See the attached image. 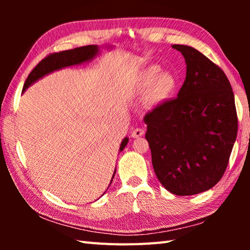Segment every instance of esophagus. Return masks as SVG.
<instances>
[{
    "mask_svg": "<svg viewBox=\"0 0 250 250\" xmlns=\"http://www.w3.org/2000/svg\"><path fill=\"white\" fill-rule=\"evenodd\" d=\"M143 134H145V130L140 129V128L134 129V130L131 131V137H132V138H140V137H142Z\"/></svg>",
    "mask_w": 250,
    "mask_h": 250,
    "instance_id": "1",
    "label": "esophagus"
}]
</instances>
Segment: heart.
<instances>
[{
  "instance_id": "b5f03b06",
  "label": "heart",
  "mask_w": 250,
  "mask_h": 250,
  "mask_svg": "<svg viewBox=\"0 0 250 250\" xmlns=\"http://www.w3.org/2000/svg\"><path fill=\"white\" fill-rule=\"evenodd\" d=\"M176 80L170 73H161L156 65H150L139 70L131 80V90L135 95L146 94L147 101L152 104H162L174 94Z\"/></svg>"
}]
</instances>
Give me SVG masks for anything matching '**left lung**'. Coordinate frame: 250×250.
<instances>
[{"label":"left lung","mask_w":250,"mask_h":250,"mask_svg":"<svg viewBox=\"0 0 250 250\" xmlns=\"http://www.w3.org/2000/svg\"><path fill=\"white\" fill-rule=\"evenodd\" d=\"M186 77L177 98L146 113V139L160 183L175 195H194L216 185L236 141L235 97L224 71L188 45Z\"/></svg>","instance_id":"left-lung-1"}]
</instances>
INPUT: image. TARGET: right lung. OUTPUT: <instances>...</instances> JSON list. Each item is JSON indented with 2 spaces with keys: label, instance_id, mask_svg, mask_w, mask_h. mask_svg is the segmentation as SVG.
I'll use <instances>...</instances> for the list:
<instances>
[{
  "label": "right lung",
  "instance_id": "add662e5",
  "mask_svg": "<svg viewBox=\"0 0 250 250\" xmlns=\"http://www.w3.org/2000/svg\"><path fill=\"white\" fill-rule=\"evenodd\" d=\"M100 48L97 45H88V46H83V47L69 49V50H64V52L59 53H54L52 55H48L47 57L44 58L43 61L37 64V66L34 68L31 74L28 75L26 82L24 83L23 87V92L27 89V88L33 84L37 80L43 78L44 76L53 73L55 70H58L61 68H64V67L73 66V65H79L83 64V62H90L92 58H95L97 55L99 54ZM129 138H125L122 140L120 145L119 151H122L128 145ZM116 171L113 172L111 182L113 180V176H115ZM110 182V184H111Z\"/></svg>",
  "mask_w": 250,
  "mask_h": 250
}]
</instances>
